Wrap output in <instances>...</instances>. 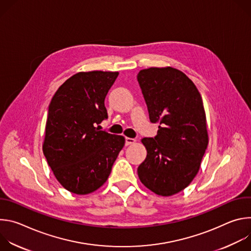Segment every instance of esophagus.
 <instances>
[{
	"instance_id": "esophagus-1",
	"label": "esophagus",
	"mask_w": 251,
	"mask_h": 251,
	"mask_svg": "<svg viewBox=\"0 0 251 251\" xmlns=\"http://www.w3.org/2000/svg\"><path fill=\"white\" fill-rule=\"evenodd\" d=\"M135 142H136V140H135V139H133V138H129V137H127V138L125 139V143H126V145H131V144H134Z\"/></svg>"
}]
</instances>
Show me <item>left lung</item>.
<instances>
[{"mask_svg":"<svg viewBox=\"0 0 251 251\" xmlns=\"http://www.w3.org/2000/svg\"><path fill=\"white\" fill-rule=\"evenodd\" d=\"M154 138H143L147 157L138 167L142 184L169 197L186 189L198 174L208 143L201 96L194 82L173 67H150L137 75Z\"/></svg>","mask_w":251,"mask_h":251,"instance_id":"8db88e82","label":"left lung"}]
</instances>
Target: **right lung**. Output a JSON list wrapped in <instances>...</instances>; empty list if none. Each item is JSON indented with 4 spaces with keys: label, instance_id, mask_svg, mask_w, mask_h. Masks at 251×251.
<instances>
[{
    "label": "right lung",
    "instance_id": "obj_1",
    "mask_svg": "<svg viewBox=\"0 0 251 251\" xmlns=\"http://www.w3.org/2000/svg\"><path fill=\"white\" fill-rule=\"evenodd\" d=\"M118 75L78 73L57 89L50 103L44 155L56 180L74 194L99 189L125 144L123 136L99 126L108 118L104 100Z\"/></svg>",
    "mask_w": 251,
    "mask_h": 251
}]
</instances>
